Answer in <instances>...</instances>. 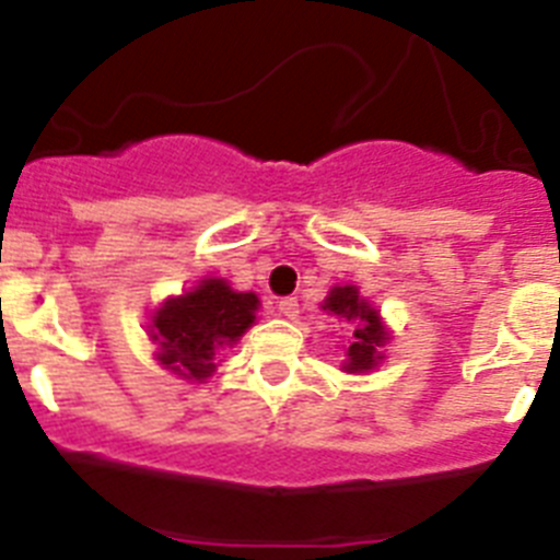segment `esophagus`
Wrapping results in <instances>:
<instances>
[{
    "label": "esophagus",
    "instance_id": "obj_1",
    "mask_svg": "<svg viewBox=\"0 0 560 560\" xmlns=\"http://www.w3.org/2000/svg\"><path fill=\"white\" fill-rule=\"evenodd\" d=\"M277 311H280L285 319H296V316H300V303H296V296H283V300L277 303Z\"/></svg>",
    "mask_w": 560,
    "mask_h": 560
}]
</instances>
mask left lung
I'll return each mask as SVG.
<instances>
[{
    "label": "left lung",
    "instance_id": "8db88e82",
    "mask_svg": "<svg viewBox=\"0 0 560 560\" xmlns=\"http://www.w3.org/2000/svg\"><path fill=\"white\" fill-rule=\"evenodd\" d=\"M323 308L328 311V314L348 319V323H355V330H353L355 341L348 348L345 370H348V373H364V370H373L375 364L384 359V355H381V348H384L389 339L387 328L381 325L378 311L370 308L368 300H361L355 285H334L330 294L325 296Z\"/></svg>",
    "mask_w": 560,
    "mask_h": 560
}]
</instances>
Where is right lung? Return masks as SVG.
I'll use <instances>...</instances> for the list:
<instances>
[{"label":"right lung","mask_w":560,"mask_h":560,"mask_svg":"<svg viewBox=\"0 0 560 560\" xmlns=\"http://www.w3.org/2000/svg\"><path fill=\"white\" fill-rule=\"evenodd\" d=\"M257 303V294L232 291L221 277L171 296L151 316V341L160 345L156 359L182 378H207L215 370L219 350L235 345L255 323Z\"/></svg>","instance_id":"right-lung-1"}]
</instances>
